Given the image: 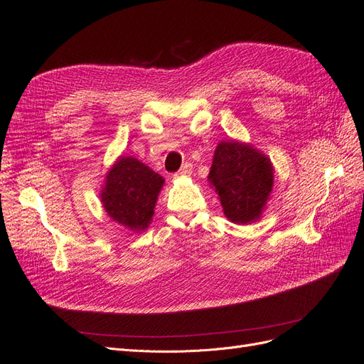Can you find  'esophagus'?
<instances>
[{
    "instance_id": "obj_1",
    "label": "esophagus",
    "mask_w": 364,
    "mask_h": 364,
    "mask_svg": "<svg viewBox=\"0 0 364 364\" xmlns=\"http://www.w3.org/2000/svg\"><path fill=\"white\" fill-rule=\"evenodd\" d=\"M192 173V164L191 163H184L181 166V169L175 173V176H188Z\"/></svg>"
}]
</instances>
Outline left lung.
Returning a JSON list of instances; mask_svg holds the SVG:
<instances>
[{"label":"left lung","instance_id":"8db88e82","mask_svg":"<svg viewBox=\"0 0 364 364\" xmlns=\"http://www.w3.org/2000/svg\"><path fill=\"white\" fill-rule=\"evenodd\" d=\"M209 183L220 196L224 215L235 224L261 218L274 183V169L267 155L252 144L221 141L213 154Z\"/></svg>","mask_w":364,"mask_h":364}]
</instances>
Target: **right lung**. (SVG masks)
Returning a JSON list of instances; mask_svg holds the SVG:
<instances>
[{
  "mask_svg": "<svg viewBox=\"0 0 364 364\" xmlns=\"http://www.w3.org/2000/svg\"><path fill=\"white\" fill-rule=\"evenodd\" d=\"M164 178L134 157H119L105 176L100 198L107 213L120 225L141 232L152 221Z\"/></svg>",
  "mask_w": 364,
  "mask_h": 364,
  "instance_id": "1",
  "label": "right lung"
}]
</instances>
